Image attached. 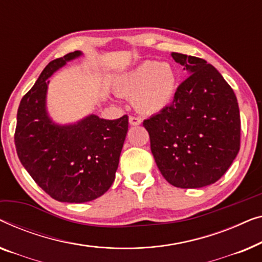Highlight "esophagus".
<instances>
[{"label": "esophagus", "mask_w": 262, "mask_h": 262, "mask_svg": "<svg viewBox=\"0 0 262 262\" xmlns=\"http://www.w3.org/2000/svg\"><path fill=\"white\" fill-rule=\"evenodd\" d=\"M141 119H139V117H135V116H129V123L130 126H139V124H141Z\"/></svg>", "instance_id": "1"}]
</instances>
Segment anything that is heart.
<instances>
[{"instance_id":"heart-1","label":"heart","mask_w":262,"mask_h":262,"mask_svg":"<svg viewBox=\"0 0 262 262\" xmlns=\"http://www.w3.org/2000/svg\"><path fill=\"white\" fill-rule=\"evenodd\" d=\"M114 86L120 96L132 98L138 112L157 114L174 99L178 76L168 62L146 60L117 77Z\"/></svg>"}]
</instances>
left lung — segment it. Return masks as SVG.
I'll use <instances>...</instances> for the list:
<instances>
[{
  "label": "left lung",
  "mask_w": 262,
  "mask_h": 262,
  "mask_svg": "<svg viewBox=\"0 0 262 262\" xmlns=\"http://www.w3.org/2000/svg\"><path fill=\"white\" fill-rule=\"evenodd\" d=\"M189 77L172 104L143 121L164 178L180 189L216 183L240 150V110L222 75L204 59L172 52Z\"/></svg>",
  "instance_id": "1"
}]
</instances>
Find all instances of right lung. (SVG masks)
Listing matches in <instances>:
<instances>
[{
    "label": "right lung",
    "mask_w": 262,
    "mask_h": 262,
    "mask_svg": "<svg viewBox=\"0 0 262 262\" xmlns=\"http://www.w3.org/2000/svg\"><path fill=\"white\" fill-rule=\"evenodd\" d=\"M82 54L75 51L43 69L21 99L14 136L26 171L51 197L68 203L94 201L109 190L128 132L127 115L104 120L90 114L69 124L51 119L46 106L49 78Z\"/></svg>",
    "instance_id": "add662e5"
}]
</instances>
